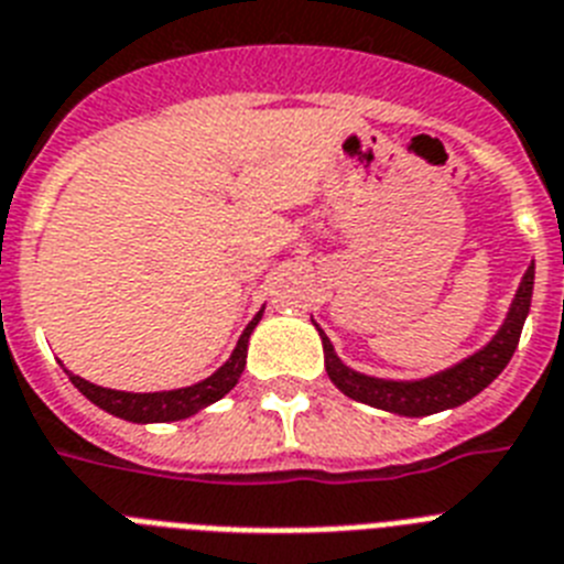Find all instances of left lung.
Instances as JSON below:
<instances>
[{
    "mask_svg": "<svg viewBox=\"0 0 564 564\" xmlns=\"http://www.w3.org/2000/svg\"><path fill=\"white\" fill-rule=\"evenodd\" d=\"M533 274H536V267L531 263L528 272H524L522 283H519V290H516L508 318H505V324L499 326V333L487 340L479 352L467 355L465 361L453 364V367L435 372V376L419 378V381H387V378L364 376V372L349 370L347 364L335 355L333 340L326 338L324 329L315 324L321 333V344H324L326 376L333 378V384L344 395H349V399L378 406V410H387V413L410 415V419L442 413V410H453V406L465 404L473 395H479L508 367L510 358H513L524 318L531 312Z\"/></svg>",
    "mask_w": 564,
    "mask_h": 564,
    "instance_id": "1",
    "label": "left lung"
}]
</instances>
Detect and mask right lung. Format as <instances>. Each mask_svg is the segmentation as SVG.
Masks as SVG:
<instances>
[{"label": "right lung", "mask_w": 564, "mask_h": 564, "mask_svg": "<svg viewBox=\"0 0 564 564\" xmlns=\"http://www.w3.org/2000/svg\"><path fill=\"white\" fill-rule=\"evenodd\" d=\"M260 315L263 310L249 321V326L240 335L238 347L235 352L229 355V361L220 367L217 372H212L209 378H203L197 384L192 387H180V390H165V392H122V390H108V387H97L91 381H85L79 376L68 378L70 384L77 387L83 392L85 399L94 401L99 410H106V413L117 415V419L134 421V424H158V421H180L188 419V415L200 413L203 406L215 404L231 390V387L238 384L240 376H243L246 367V349H249V335L258 326Z\"/></svg>", "instance_id": "obj_1"}]
</instances>
